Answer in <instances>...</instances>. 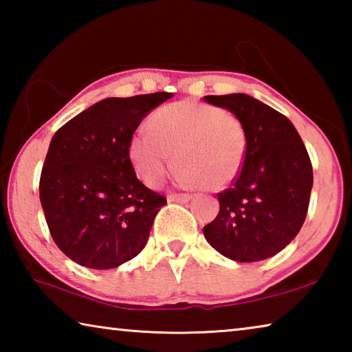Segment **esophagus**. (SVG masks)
Instances as JSON below:
<instances>
[{
  "instance_id": "1",
  "label": "esophagus",
  "mask_w": 352,
  "mask_h": 352,
  "mask_svg": "<svg viewBox=\"0 0 352 352\" xmlns=\"http://www.w3.org/2000/svg\"><path fill=\"white\" fill-rule=\"evenodd\" d=\"M190 200L189 194H172L168 197V201H175V204H186Z\"/></svg>"
}]
</instances>
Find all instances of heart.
<instances>
[{
	"instance_id": "heart-1",
	"label": "heart",
	"mask_w": 352,
	"mask_h": 352,
	"mask_svg": "<svg viewBox=\"0 0 352 352\" xmlns=\"http://www.w3.org/2000/svg\"><path fill=\"white\" fill-rule=\"evenodd\" d=\"M148 130L130 140L133 169L148 186L163 182L175 163L184 186L217 190L230 186L243 168L247 130L233 113L208 104L182 100L160 107L148 118Z\"/></svg>"
}]
</instances>
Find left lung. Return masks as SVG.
I'll list each match as a JSON object with an SVG mask.
<instances>
[{"label": "left lung", "mask_w": 352, "mask_h": 352, "mask_svg": "<svg viewBox=\"0 0 352 352\" xmlns=\"http://www.w3.org/2000/svg\"><path fill=\"white\" fill-rule=\"evenodd\" d=\"M233 113L247 130L239 177L217 194V217L204 228L208 243L225 258L256 262L281 252L305 223L314 184L305 142L287 118L248 94L205 96Z\"/></svg>", "instance_id": "left-lung-1"}]
</instances>
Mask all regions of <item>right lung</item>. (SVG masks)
<instances>
[{
  "label": "right lung",
  "mask_w": 352,
  "mask_h": 352,
  "mask_svg": "<svg viewBox=\"0 0 352 352\" xmlns=\"http://www.w3.org/2000/svg\"><path fill=\"white\" fill-rule=\"evenodd\" d=\"M172 96L107 98L52 136L40 201L52 239L79 265L115 269L146 247L166 199L136 178L129 146L142 119Z\"/></svg>",
  "instance_id": "right-lung-1"
}]
</instances>
